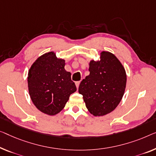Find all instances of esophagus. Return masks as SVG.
Segmentation results:
<instances>
[{"instance_id": "34e87169", "label": "esophagus", "mask_w": 156, "mask_h": 156, "mask_svg": "<svg viewBox=\"0 0 156 156\" xmlns=\"http://www.w3.org/2000/svg\"><path fill=\"white\" fill-rule=\"evenodd\" d=\"M80 81H77V82H76V87H77V89H78V87H79V85H80Z\"/></svg>"}]
</instances>
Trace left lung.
Listing matches in <instances>:
<instances>
[{"label": "left lung", "mask_w": 156, "mask_h": 156, "mask_svg": "<svg viewBox=\"0 0 156 156\" xmlns=\"http://www.w3.org/2000/svg\"><path fill=\"white\" fill-rule=\"evenodd\" d=\"M90 74L81 81L78 92L89 112L103 116L117 107L124 95L126 71L115 55L102 51L99 59L89 63Z\"/></svg>", "instance_id": "obj_1"}]
</instances>
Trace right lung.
Segmentation results:
<instances>
[{"instance_id": "right-lung-1", "label": "right lung", "mask_w": 156, "mask_h": 156, "mask_svg": "<svg viewBox=\"0 0 156 156\" xmlns=\"http://www.w3.org/2000/svg\"><path fill=\"white\" fill-rule=\"evenodd\" d=\"M65 60L49 52L37 58L28 73V88L35 106L48 115H55L64 108L69 97L76 91L70 72L65 70Z\"/></svg>"}]
</instances>
